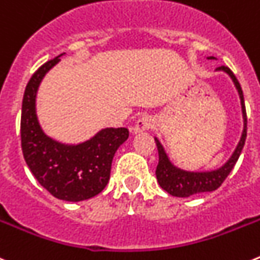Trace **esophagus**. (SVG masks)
I'll return each mask as SVG.
<instances>
[{"label":"esophagus","mask_w":260,"mask_h":260,"mask_svg":"<svg viewBox=\"0 0 260 260\" xmlns=\"http://www.w3.org/2000/svg\"><path fill=\"white\" fill-rule=\"evenodd\" d=\"M153 123L154 121L151 118H149V116H142V118H140L139 120L136 121L135 127H133V133L137 135V133H142L145 131L150 129L153 127Z\"/></svg>","instance_id":"esophagus-1"}]
</instances>
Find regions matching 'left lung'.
Returning <instances> with one entry per match:
<instances>
[{"mask_svg": "<svg viewBox=\"0 0 260 260\" xmlns=\"http://www.w3.org/2000/svg\"><path fill=\"white\" fill-rule=\"evenodd\" d=\"M207 59H216L215 57H207ZM216 71H223L228 75L229 78L232 79L233 84H235L236 89H237L238 95H240L241 101V111H242V119H244V129H242V135L238 141L237 146H236L235 151L232 155L229 156V159L220 166L216 170L211 171H202V172H194V171H186L182 168L177 167L174 163L171 162V159L168 158V154L166 153L165 147L160 144L158 137H154L156 142V147H158L159 154V163L156 166V180H158L159 185L162 186L167 193H170L174 197H190L193 194L205 193V191H214L216 190L219 186L223 184L224 180L226 179L231 171L235 167L236 162L238 160L241 151L244 149L245 140H246V109H245V101H244V93L241 89V85L238 80L236 79L235 74H233L228 67L221 66L217 67Z\"/></svg>", "mask_w": 260, "mask_h": 260, "instance_id": "1", "label": "left lung"}]
</instances>
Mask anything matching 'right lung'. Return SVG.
Instances as JSON below:
<instances>
[{
	"label": "right lung",
	"instance_id": "right-lung-1",
	"mask_svg": "<svg viewBox=\"0 0 260 260\" xmlns=\"http://www.w3.org/2000/svg\"><path fill=\"white\" fill-rule=\"evenodd\" d=\"M64 54L43 64L25 86L20 120L22 150L32 175L51 196L80 202L104 190L114 155L129 132L127 128H104L79 144H64L44 132L37 118V92L45 75Z\"/></svg>",
	"mask_w": 260,
	"mask_h": 260
}]
</instances>
